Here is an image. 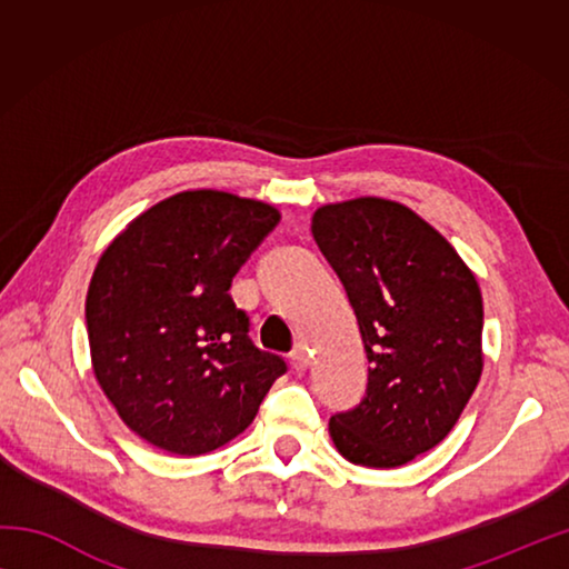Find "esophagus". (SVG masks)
I'll use <instances>...</instances> for the list:
<instances>
[{
	"mask_svg": "<svg viewBox=\"0 0 569 569\" xmlns=\"http://www.w3.org/2000/svg\"><path fill=\"white\" fill-rule=\"evenodd\" d=\"M308 361H311V351H308L306 343H296L291 351V366L296 371H306Z\"/></svg>",
	"mask_w": 569,
	"mask_h": 569,
	"instance_id": "34e87169",
	"label": "esophagus"
}]
</instances>
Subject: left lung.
Returning a JSON list of instances; mask_svg holds the SVG:
<instances>
[{
  "instance_id": "left-lung-1",
  "label": "left lung",
  "mask_w": 569,
  "mask_h": 569,
  "mask_svg": "<svg viewBox=\"0 0 569 569\" xmlns=\"http://www.w3.org/2000/svg\"><path fill=\"white\" fill-rule=\"evenodd\" d=\"M313 238L341 278L369 359L366 397L329 431L353 465L391 469L435 449L481 377L475 273L411 208L383 198L321 206Z\"/></svg>"
}]
</instances>
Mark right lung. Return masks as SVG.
<instances>
[{
  "label": "right lung",
  "mask_w": 569,
  "mask_h": 569,
  "mask_svg": "<svg viewBox=\"0 0 569 569\" xmlns=\"http://www.w3.org/2000/svg\"><path fill=\"white\" fill-rule=\"evenodd\" d=\"M281 213L223 190H186L104 248L84 319L92 369L134 435L170 455L228 445L286 373L250 341L230 283Z\"/></svg>",
  "instance_id": "obj_1"
}]
</instances>
